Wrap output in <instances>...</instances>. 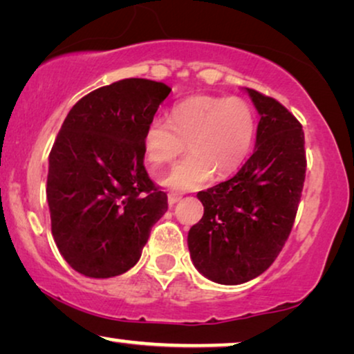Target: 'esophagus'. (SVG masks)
Returning a JSON list of instances; mask_svg holds the SVG:
<instances>
[{"label": "esophagus", "mask_w": 354, "mask_h": 354, "mask_svg": "<svg viewBox=\"0 0 354 354\" xmlns=\"http://www.w3.org/2000/svg\"><path fill=\"white\" fill-rule=\"evenodd\" d=\"M182 200V195L180 193H176V192H169L167 195V201H169V206H174L176 203H178Z\"/></svg>", "instance_id": "1"}]
</instances>
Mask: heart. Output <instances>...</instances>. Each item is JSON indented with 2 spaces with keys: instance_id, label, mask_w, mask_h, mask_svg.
<instances>
[{
  "instance_id": "heart-1",
  "label": "heart",
  "mask_w": 354,
  "mask_h": 354,
  "mask_svg": "<svg viewBox=\"0 0 354 354\" xmlns=\"http://www.w3.org/2000/svg\"><path fill=\"white\" fill-rule=\"evenodd\" d=\"M256 133V118L245 100L230 96H192L177 103L171 119L153 118L143 130L145 156L154 166L171 162L185 151L161 182L174 190H195L211 180L212 174L225 177L248 156Z\"/></svg>"
}]
</instances>
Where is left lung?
<instances>
[{
  "mask_svg": "<svg viewBox=\"0 0 354 354\" xmlns=\"http://www.w3.org/2000/svg\"><path fill=\"white\" fill-rule=\"evenodd\" d=\"M245 90L261 115L254 151L234 177L198 193L205 214L188 232L195 268L222 285L248 282L274 263L306 176L301 124L277 100Z\"/></svg>",
  "mask_w": 354,
  "mask_h": 354,
  "instance_id": "obj_1",
  "label": "left lung"
}]
</instances>
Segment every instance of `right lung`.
<instances>
[{"label":"right lung","mask_w":354,"mask_h":354,"mask_svg":"<svg viewBox=\"0 0 354 354\" xmlns=\"http://www.w3.org/2000/svg\"><path fill=\"white\" fill-rule=\"evenodd\" d=\"M171 88L124 79L85 95L50 153L46 198L57 250L77 272L115 277L137 264L167 195L143 166V130Z\"/></svg>","instance_id":"add662e5"}]
</instances>
